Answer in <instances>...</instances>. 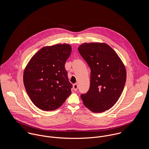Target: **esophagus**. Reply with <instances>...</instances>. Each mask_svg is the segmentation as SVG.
I'll list each match as a JSON object with an SVG mask.
<instances>
[{
    "label": "esophagus",
    "mask_w": 149,
    "mask_h": 149,
    "mask_svg": "<svg viewBox=\"0 0 149 149\" xmlns=\"http://www.w3.org/2000/svg\"><path fill=\"white\" fill-rule=\"evenodd\" d=\"M73 90L74 91H77V89H78V85L77 84H74L73 85Z\"/></svg>",
    "instance_id": "34e87169"
}]
</instances>
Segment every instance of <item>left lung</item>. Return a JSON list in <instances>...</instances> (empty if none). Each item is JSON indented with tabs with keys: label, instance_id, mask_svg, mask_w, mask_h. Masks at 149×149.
Listing matches in <instances>:
<instances>
[{
	"label": "left lung",
	"instance_id": "left-lung-1",
	"mask_svg": "<svg viewBox=\"0 0 149 149\" xmlns=\"http://www.w3.org/2000/svg\"><path fill=\"white\" fill-rule=\"evenodd\" d=\"M78 50L91 69L88 91L81 95L83 104L99 113L109 109L120 97L126 81V70L117 53L104 43H84Z\"/></svg>",
	"mask_w": 149,
	"mask_h": 149
}]
</instances>
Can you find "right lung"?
<instances>
[{
    "instance_id": "obj_1",
    "label": "right lung",
    "mask_w": 149,
    "mask_h": 149,
    "mask_svg": "<svg viewBox=\"0 0 149 149\" xmlns=\"http://www.w3.org/2000/svg\"><path fill=\"white\" fill-rule=\"evenodd\" d=\"M71 51L70 45L66 43L43 47L27 65L24 85L31 100L40 109L55 110L71 94L72 84L65 68Z\"/></svg>"
}]
</instances>
